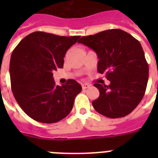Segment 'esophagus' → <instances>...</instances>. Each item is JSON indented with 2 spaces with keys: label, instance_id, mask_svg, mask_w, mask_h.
Here are the masks:
<instances>
[{
  "label": "esophagus",
  "instance_id": "obj_1",
  "mask_svg": "<svg viewBox=\"0 0 158 158\" xmlns=\"http://www.w3.org/2000/svg\"><path fill=\"white\" fill-rule=\"evenodd\" d=\"M91 86L89 84H82V89H87L88 88H89V87Z\"/></svg>",
  "mask_w": 158,
  "mask_h": 158
}]
</instances>
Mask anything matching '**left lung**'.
Returning a JSON list of instances; mask_svg holds the SVG:
<instances>
[{
    "label": "left lung",
    "mask_w": 158,
    "mask_h": 158,
    "mask_svg": "<svg viewBox=\"0 0 158 158\" xmlns=\"http://www.w3.org/2000/svg\"><path fill=\"white\" fill-rule=\"evenodd\" d=\"M78 43L97 53L98 71L110 82L108 86L94 84L100 93L93 102L94 109L109 118L129 115L144 96L148 80V64L139 42L121 29H108L82 37Z\"/></svg>",
    "instance_id": "obj_1"
}]
</instances>
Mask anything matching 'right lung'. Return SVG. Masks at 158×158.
I'll return each mask as SVG.
<instances>
[{
  "label": "right lung",
  "instance_id": "obj_1",
  "mask_svg": "<svg viewBox=\"0 0 158 158\" xmlns=\"http://www.w3.org/2000/svg\"><path fill=\"white\" fill-rule=\"evenodd\" d=\"M79 38L34 32L13 51L10 63L12 93L22 110L34 120L56 123L71 111L81 85L74 79L56 85L53 71L63 67L65 53Z\"/></svg>",
  "mask_w": 158,
  "mask_h": 158
}]
</instances>
